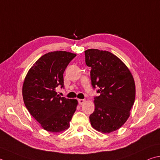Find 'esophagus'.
<instances>
[{
	"instance_id": "obj_1",
	"label": "esophagus",
	"mask_w": 160,
	"mask_h": 160,
	"mask_svg": "<svg viewBox=\"0 0 160 160\" xmlns=\"http://www.w3.org/2000/svg\"><path fill=\"white\" fill-rule=\"evenodd\" d=\"M85 102V99H78V103H79L80 105H82Z\"/></svg>"
}]
</instances>
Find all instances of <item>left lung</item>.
<instances>
[{
  "label": "left lung",
  "mask_w": 160,
  "mask_h": 160,
  "mask_svg": "<svg viewBox=\"0 0 160 160\" xmlns=\"http://www.w3.org/2000/svg\"><path fill=\"white\" fill-rule=\"evenodd\" d=\"M85 54L87 66L92 68V85L98 88L99 94L94 97L91 125L102 133L114 132L130 115L135 101L134 80L127 66L111 52L89 49Z\"/></svg>",
  "instance_id": "1"
}]
</instances>
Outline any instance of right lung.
Here are the masks:
<instances>
[{"label":"right lung","mask_w":160,"mask_h":160,"mask_svg":"<svg viewBox=\"0 0 160 160\" xmlns=\"http://www.w3.org/2000/svg\"><path fill=\"white\" fill-rule=\"evenodd\" d=\"M76 54L66 51L48 52L29 69L22 87L28 112L45 130L60 132L70 127L78 101L61 97L55 89L63 87V72Z\"/></svg>","instance_id":"obj_1"}]
</instances>
